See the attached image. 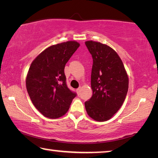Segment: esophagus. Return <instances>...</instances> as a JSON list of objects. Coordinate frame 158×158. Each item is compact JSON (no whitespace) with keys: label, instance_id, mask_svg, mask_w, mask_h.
Masks as SVG:
<instances>
[{"label":"esophagus","instance_id":"esophagus-1","mask_svg":"<svg viewBox=\"0 0 158 158\" xmlns=\"http://www.w3.org/2000/svg\"><path fill=\"white\" fill-rule=\"evenodd\" d=\"M80 90H81V88H78V89H77V90H76V91H77V94L78 95H79L80 94Z\"/></svg>","mask_w":158,"mask_h":158}]
</instances>
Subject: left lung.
<instances>
[{
    "label": "left lung",
    "instance_id": "1",
    "mask_svg": "<svg viewBox=\"0 0 158 158\" xmlns=\"http://www.w3.org/2000/svg\"><path fill=\"white\" fill-rule=\"evenodd\" d=\"M93 58V95L85 102L89 116L97 121L109 120L121 108L126 98L129 79L121 58L106 44L86 41Z\"/></svg>",
    "mask_w": 158,
    "mask_h": 158
}]
</instances>
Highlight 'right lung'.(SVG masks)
<instances>
[{"instance_id":"right-lung-1","label":"right lung","mask_w":158,"mask_h":158,"mask_svg":"<svg viewBox=\"0 0 158 158\" xmlns=\"http://www.w3.org/2000/svg\"><path fill=\"white\" fill-rule=\"evenodd\" d=\"M79 45L75 41L52 45L31 63L26 89L34 106L45 117L58 118L65 115L77 96L66 84L64 69Z\"/></svg>"}]
</instances>
